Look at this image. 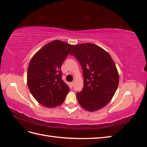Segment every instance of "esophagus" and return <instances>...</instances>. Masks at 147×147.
Returning a JSON list of instances; mask_svg holds the SVG:
<instances>
[{"mask_svg": "<svg viewBox=\"0 0 147 147\" xmlns=\"http://www.w3.org/2000/svg\"><path fill=\"white\" fill-rule=\"evenodd\" d=\"M74 83H75L74 82H71V83H70V84H71V85H72V86H73L74 85Z\"/></svg>", "mask_w": 147, "mask_h": 147, "instance_id": "1", "label": "esophagus"}]
</instances>
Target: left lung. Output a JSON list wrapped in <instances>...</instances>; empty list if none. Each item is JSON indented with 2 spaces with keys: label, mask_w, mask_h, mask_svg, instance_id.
<instances>
[{
  "label": "left lung",
  "mask_w": 147,
  "mask_h": 147,
  "mask_svg": "<svg viewBox=\"0 0 147 147\" xmlns=\"http://www.w3.org/2000/svg\"><path fill=\"white\" fill-rule=\"evenodd\" d=\"M70 55L76 57L83 72L84 86L77 93L82 107L90 112L103 108L112 100L119 83V74L110 55L91 43L77 44Z\"/></svg>",
  "instance_id": "left-lung-1"
}]
</instances>
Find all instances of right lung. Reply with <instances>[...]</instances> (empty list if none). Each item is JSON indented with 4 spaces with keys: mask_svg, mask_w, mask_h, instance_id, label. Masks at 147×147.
I'll use <instances>...</instances> for the list:
<instances>
[{
    "mask_svg": "<svg viewBox=\"0 0 147 147\" xmlns=\"http://www.w3.org/2000/svg\"><path fill=\"white\" fill-rule=\"evenodd\" d=\"M74 47L56 40L38 50L30 61L27 83L39 104L53 108L63 103L69 87L62 80L61 65Z\"/></svg>",
    "mask_w": 147,
    "mask_h": 147,
    "instance_id": "add662e5",
    "label": "right lung"
}]
</instances>
